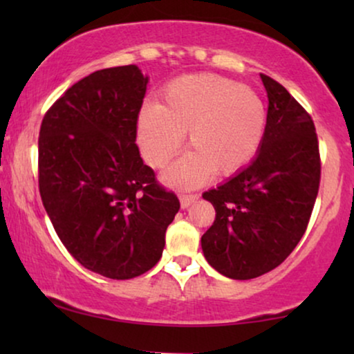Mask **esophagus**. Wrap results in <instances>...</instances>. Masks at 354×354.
<instances>
[{
    "mask_svg": "<svg viewBox=\"0 0 354 354\" xmlns=\"http://www.w3.org/2000/svg\"><path fill=\"white\" fill-rule=\"evenodd\" d=\"M198 195H180V206L182 209H187L188 206H192L193 203H195L198 200Z\"/></svg>",
    "mask_w": 354,
    "mask_h": 354,
    "instance_id": "esophagus-1",
    "label": "esophagus"
}]
</instances>
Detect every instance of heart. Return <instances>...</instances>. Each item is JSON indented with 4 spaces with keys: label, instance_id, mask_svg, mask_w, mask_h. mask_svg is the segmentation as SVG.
Returning <instances> with one entry per match:
<instances>
[{
    "label": "heart",
    "instance_id": "obj_1",
    "mask_svg": "<svg viewBox=\"0 0 354 354\" xmlns=\"http://www.w3.org/2000/svg\"><path fill=\"white\" fill-rule=\"evenodd\" d=\"M268 111L258 91L214 74L185 75L162 91L161 104H145L138 115V142L151 167H164L180 149L188 153L166 172L176 187H195L212 172L234 176L258 154Z\"/></svg>",
    "mask_w": 354,
    "mask_h": 354
}]
</instances>
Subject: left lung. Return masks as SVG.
I'll use <instances>...</instances> for the list:
<instances>
[{
    "mask_svg": "<svg viewBox=\"0 0 354 354\" xmlns=\"http://www.w3.org/2000/svg\"><path fill=\"white\" fill-rule=\"evenodd\" d=\"M268 91L263 143L250 166L203 198L216 219L201 236L205 258L229 279L248 280L288 258L306 232L321 182L316 127L279 82L261 74Z\"/></svg>",
    "mask_w": 354,
    "mask_h": 354,
    "instance_id": "obj_1",
    "label": "left lung"
}]
</instances>
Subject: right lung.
I'll use <instances>...</instances> for the list:
<instances>
[{
    "mask_svg": "<svg viewBox=\"0 0 354 354\" xmlns=\"http://www.w3.org/2000/svg\"><path fill=\"white\" fill-rule=\"evenodd\" d=\"M147 84L133 64L96 71L46 111L38 137V187L57 236L84 268L115 280L161 259L180 207L135 143Z\"/></svg>",
    "mask_w": 354,
    "mask_h": 354,
    "instance_id": "add662e5",
    "label": "right lung"
}]
</instances>
